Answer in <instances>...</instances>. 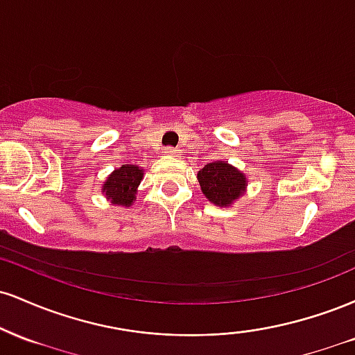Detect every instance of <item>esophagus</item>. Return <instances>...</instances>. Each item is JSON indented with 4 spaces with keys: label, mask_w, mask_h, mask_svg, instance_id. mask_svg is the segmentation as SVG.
<instances>
[{
    "label": "esophagus",
    "mask_w": 355,
    "mask_h": 355,
    "mask_svg": "<svg viewBox=\"0 0 355 355\" xmlns=\"http://www.w3.org/2000/svg\"><path fill=\"white\" fill-rule=\"evenodd\" d=\"M165 155H168V157H177L178 155V150L173 148V146H166V148L164 150Z\"/></svg>",
    "instance_id": "34e87169"
}]
</instances>
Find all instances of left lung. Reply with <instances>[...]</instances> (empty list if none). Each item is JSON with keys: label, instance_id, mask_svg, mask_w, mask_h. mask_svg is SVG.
Segmentation results:
<instances>
[{"label": "left lung", "instance_id": "left-lung-1", "mask_svg": "<svg viewBox=\"0 0 355 355\" xmlns=\"http://www.w3.org/2000/svg\"><path fill=\"white\" fill-rule=\"evenodd\" d=\"M197 178L203 195L217 207H230L247 189L245 175L227 162L207 164Z\"/></svg>", "mask_w": 355, "mask_h": 355}]
</instances>
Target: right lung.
Instances as JSON below:
<instances>
[{"instance_id":"right-lung-1","label":"right lung","mask_w":355,"mask_h":355,"mask_svg":"<svg viewBox=\"0 0 355 355\" xmlns=\"http://www.w3.org/2000/svg\"><path fill=\"white\" fill-rule=\"evenodd\" d=\"M141 178H144V168L137 165H123L108 175L101 191L115 205L130 207L135 202V193Z\"/></svg>"}]
</instances>
